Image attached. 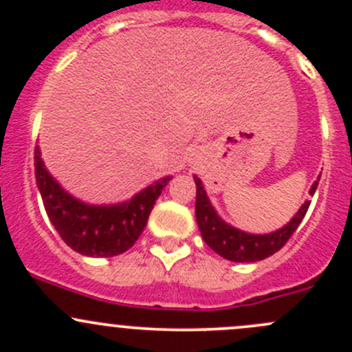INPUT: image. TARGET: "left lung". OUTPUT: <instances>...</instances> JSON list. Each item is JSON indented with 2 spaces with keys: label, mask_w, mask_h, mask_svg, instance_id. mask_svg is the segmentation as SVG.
I'll use <instances>...</instances> for the list:
<instances>
[{
  "label": "left lung",
  "mask_w": 352,
  "mask_h": 352,
  "mask_svg": "<svg viewBox=\"0 0 352 352\" xmlns=\"http://www.w3.org/2000/svg\"><path fill=\"white\" fill-rule=\"evenodd\" d=\"M196 180V219L201 235L204 242L221 257L228 258L233 262H255L262 261L265 257H271L272 254L283 248L287 240L291 239L296 228L300 226L301 219L307 214L308 208H310V201L305 202L301 206L300 211L296 212L293 219L285 226V228L278 230L269 235H248V233L240 232V230L232 228L226 225L225 221L219 219L216 211L212 209L211 202H209L206 190L202 187L201 179L194 177ZM320 180V179H318ZM318 180L311 187L310 194L314 196L315 189L318 186Z\"/></svg>",
  "instance_id": "obj_1"
}]
</instances>
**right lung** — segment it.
Instances as JSON below:
<instances>
[{"mask_svg":"<svg viewBox=\"0 0 352 352\" xmlns=\"http://www.w3.org/2000/svg\"><path fill=\"white\" fill-rule=\"evenodd\" d=\"M35 179L44 208L67 247L88 257H113L131 248L146 226L156 199L172 177L158 180L119 206H87L59 187L35 146Z\"/></svg>","mask_w":352,"mask_h":352,"instance_id":"obj_1","label":"right lung"}]
</instances>
